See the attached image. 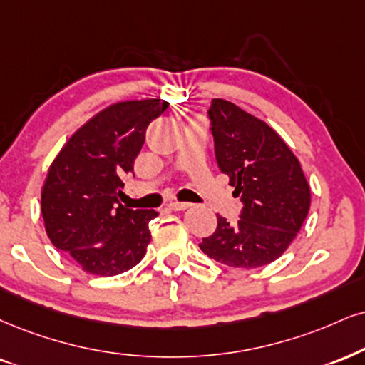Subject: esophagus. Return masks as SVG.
Returning <instances> with one entry per match:
<instances>
[{"label":"esophagus","instance_id":"1","mask_svg":"<svg viewBox=\"0 0 365 365\" xmlns=\"http://www.w3.org/2000/svg\"><path fill=\"white\" fill-rule=\"evenodd\" d=\"M190 203H181V201H170L168 205L169 210H174V211H182V210H187L190 208Z\"/></svg>","mask_w":365,"mask_h":365}]
</instances>
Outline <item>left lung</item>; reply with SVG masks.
Masks as SVG:
<instances>
[{"instance_id": "obj_1", "label": "left lung", "mask_w": 365, "mask_h": 365, "mask_svg": "<svg viewBox=\"0 0 365 365\" xmlns=\"http://www.w3.org/2000/svg\"><path fill=\"white\" fill-rule=\"evenodd\" d=\"M208 115L218 168L244 208L237 225L217 215V230L200 249L230 267H262L281 257L303 227L309 184L299 160L265 121L220 98Z\"/></svg>"}]
</instances>
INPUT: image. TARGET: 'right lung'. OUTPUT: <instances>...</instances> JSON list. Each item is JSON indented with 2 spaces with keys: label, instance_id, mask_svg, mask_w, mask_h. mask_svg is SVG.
I'll use <instances>...</instances> for the list:
<instances>
[{
  "label": "right lung",
  "instance_id": "1",
  "mask_svg": "<svg viewBox=\"0 0 365 365\" xmlns=\"http://www.w3.org/2000/svg\"><path fill=\"white\" fill-rule=\"evenodd\" d=\"M164 100L121 101L105 108L61 148L42 187L45 230L83 271L116 276L143 259L155 210L120 203L123 178L145 142L148 123L168 110Z\"/></svg>",
  "mask_w": 365,
  "mask_h": 365
}]
</instances>
